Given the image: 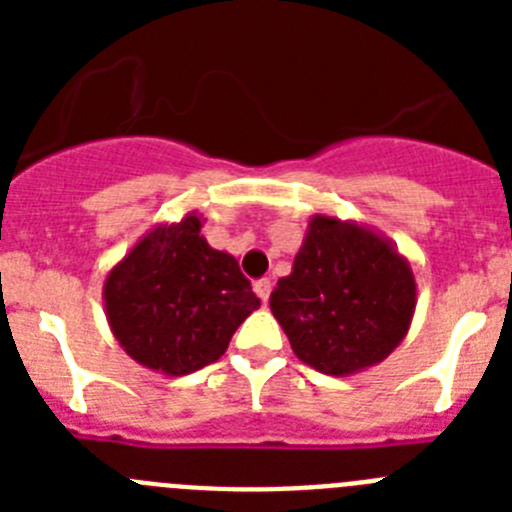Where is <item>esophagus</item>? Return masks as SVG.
<instances>
[{
	"mask_svg": "<svg viewBox=\"0 0 512 512\" xmlns=\"http://www.w3.org/2000/svg\"><path fill=\"white\" fill-rule=\"evenodd\" d=\"M253 292H256V295L261 297V302H269V295H271V282L269 279H259V282L253 284Z\"/></svg>",
	"mask_w": 512,
	"mask_h": 512,
	"instance_id": "esophagus-1",
	"label": "esophagus"
}]
</instances>
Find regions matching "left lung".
<instances>
[{
  "label": "left lung",
  "mask_w": 512,
  "mask_h": 512,
  "mask_svg": "<svg viewBox=\"0 0 512 512\" xmlns=\"http://www.w3.org/2000/svg\"><path fill=\"white\" fill-rule=\"evenodd\" d=\"M418 305L410 261L379 230L328 212L310 217L269 297L300 361L330 377L379 364L405 341Z\"/></svg>",
  "instance_id": "left-lung-1"
}]
</instances>
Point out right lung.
Returning a JSON list of instances; mask_svg holds the SVG:
<instances>
[{
    "label": "right lung",
    "mask_w": 512,
    "mask_h": 512,
    "mask_svg": "<svg viewBox=\"0 0 512 512\" xmlns=\"http://www.w3.org/2000/svg\"><path fill=\"white\" fill-rule=\"evenodd\" d=\"M205 217L187 212L158 223L110 269L104 315L120 348L140 366L184 377L225 354L259 297L235 256L202 235Z\"/></svg>",
    "instance_id": "obj_1"
}]
</instances>
